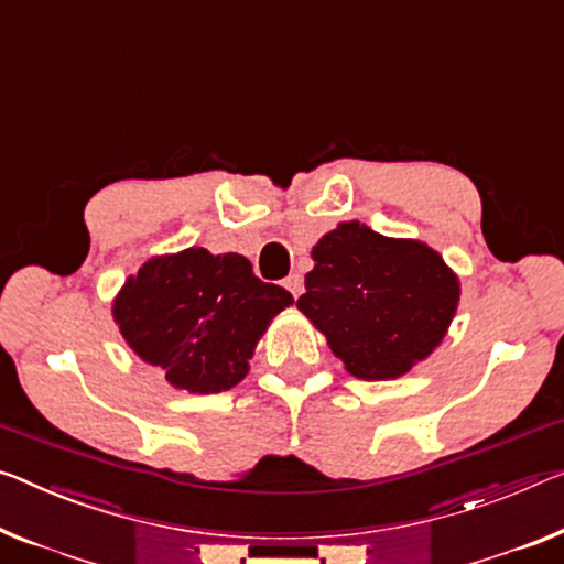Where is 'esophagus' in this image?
<instances>
[{
	"label": "esophagus",
	"mask_w": 564,
	"mask_h": 564,
	"mask_svg": "<svg viewBox=\"0 0 564 564\" xmlns=\"http://www.w3.org/2000/svg\"><path fill=\"white\" fill-rule=\"evenodd\" d=\"M284 288H288V290L292 292V297L297 300L300 294H302V290H305V282H302V274H297V272L290 274L288 280H284Z\"/></svg>",
	"instance_id": "esophagus-1"
}]
</instances>
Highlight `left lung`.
<instances>
[{"instance_id":"8db88e82","label":"left lung","mask_w":564,"mask_h":564,"mask_svg":"<svg viewBox=\"0 0 564 564\" xmlns=\"http://www.w3.org/2000/svg\"><path fill=\"white\" fill-rule=\"evenodd\" d=\"M312 259L297 307L355 378L403 376L452 325L458 280L421 241L348 221L317 241Z\"/></svg>"}]
</instances>
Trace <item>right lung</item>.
Listing matches in <instances>:
<instances>
[{"instance_id": "obj_1", "label": "right lung", "mask_w": 564, "mask_h": 564, "mask_svg": "<svg viewBox=\"0 0 564 564\" xmlns=\"http://www.w3.org/2000/svg\"><path fill=\"white\" fill-rule=\"evenodd\" d=\"M292 305L241 254L192 247L145 262L120 290L112 317L141 360L188 393H221L249 370L259 335Z\"/></svg>"}]
</instances>
